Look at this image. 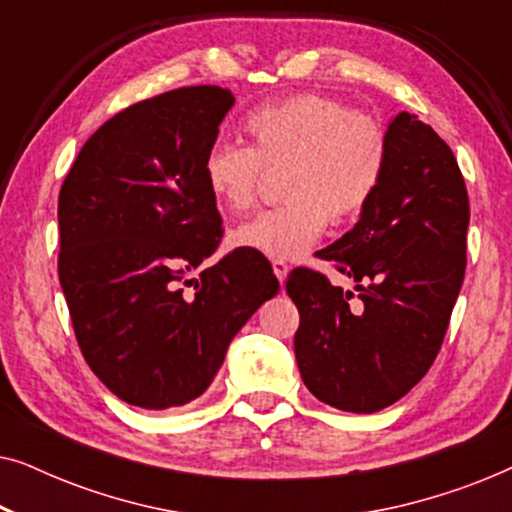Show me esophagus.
<instances>
[{"mask_svg":"<svg viewBox=\"0 0 512 512\" xmlns=\"http://www.w3.org/2000/svg\"><path fill=\"white\" fill-rule=\"evenodd\" d=\"M289 270L291 268H289V263H286V261H279V258H275V261H272V272H275L279 282H284L286 275H289Z\"/></svg>","mask_w":512,"mask_h":512,"instance_id":"1","label":"esophagus"}]
</instances>
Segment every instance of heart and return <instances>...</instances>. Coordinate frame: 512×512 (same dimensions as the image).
<instances>
[{
    "label": "heart",
    "mask_w": 512,
    "mask_h": 512,
    "mask_svg": "<svg viewBox=\"0 0 512 512\" xmlns=\"http://www.w3.org/2000/svg\"><path fill=\"white\" fill-rule=\"evenodd\" d=\"M249 146L216 144L202 160L207 193L223 212L254 205L263 167H284V205L240 223L230 242L265 258H300L333 221L356 219L380 191L389 160L377 118L319 93L265 104L244 118Z\"/></svg>",
    "instance_id": "b5f03b06"
}]
</instances>
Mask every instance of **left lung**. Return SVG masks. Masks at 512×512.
<instances>
[{
  "instance_id": "obj_1",
  "label": "left lung",
  "mask_w": 512,
  "mask_h": 512,
  "mask_svg": "<svg viewBox=\"0 0 512 512\" xmlns=\"http://www.w3.org/2000/svg\"><path fill=\"white\" fill-rule=\"evenodd\" d=\"M382 186L356 226L317 251L353 291L296 268L286 293L305 387L345 412H377L429 373L466 270L468 193L450 146L401 111L387 128Z\"/></svg>"
}]
</instances>
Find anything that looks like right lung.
<instances>
[{
	"instance_id": "1",
	"label": "right lung",
	"mask_w": 512,
	"mask_h": 512,
	"mask_svg": "<svg viewBox=\"0 0 512 512\" xmlns=\"http://www.w3.org/2000/svg\"><path fill=\"white\" fill-rule=\"evenodd\" d=\"M233 104L219 86L132 104L83 144L60 188L58 275L76 340L104 387L137 408L205 394L230 340L279 291L254 251L200 268L221 240L202 160Z\"/></svg>"
}]
</instances>
